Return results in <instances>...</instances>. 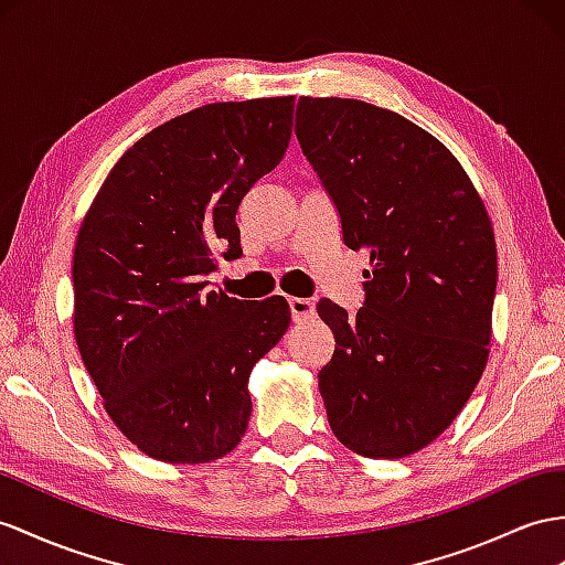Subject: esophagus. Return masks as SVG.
<instances>
[{
    "label": "esophagus",
    "mask_w": 565,
    "mask_h": 565,
    "mask_svg": "<svg viewBox=\"0 0 565 565\" xmlns=\"http://www.w3.org/2000/svg\"><path fill=\"white\" fill-rule=\"evenodd\" d=\"M288 308H291L294 322H302V320H310V317H315V302L308 298H291L288 300Z\"/></svg>",
    "instance_id": "34e87169"
}]
</instances>
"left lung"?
I'll list each match as a JSON object with an SVG mask.
<instances>
[{
	"mask_svg": "<svg viewBox=\"0 0 565 565\" xmlns=\"http://www.w3.org/2000/svg\"><path fill=\"white\" fill-rule=\"evenodd\" d=\"M296 136L367 250L365 308L317 312L337 349L317 374L334 437L365 458L431 444L487 367L497 241L484 200L425 128L363 99L300 97Z\"/></svg>",
	"mask_w": 565,
	"mask_h": 565,
	"instance_id": "8db88e82",
	"label": "left lung"
}]
</instances>
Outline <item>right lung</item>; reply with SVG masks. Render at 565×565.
Here are the masks:
<instances>
[{"label":"right lung","mask_w":565,"mask_h":565,"mask_svg":"<svg viewBox=\"0 0 565 565\" xmlns=\"http://www.w3.org/2000/svg\"><path fill=\"white\" fill-rule=\"evenodd\" d=\"M294 95L214 103L128 148L85 212L74 337L111 423L164 462L234 451L250 372L291 324L286 298L207 291L214 250H241L236 210L291 140Z\"/></svg>","instance_id":"obj_1"}]
</instances>
